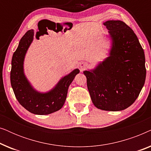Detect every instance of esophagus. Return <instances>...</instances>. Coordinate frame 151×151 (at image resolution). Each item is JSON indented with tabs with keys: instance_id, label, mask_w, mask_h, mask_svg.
<instances>
[{
	"instance_id": "esophagus-1",
	"label": "esophagus",
	"mask_w": 151,
	"mask_h": 151,
	"mask_svg": "<svg viewBox=\"0 0 151 151\" xmlns=\"http://www.w3.org/2000/svg\"><path fill=\"white\" fill-rule=\"evenodd\" d=\"M79 67L80 71H83L88 67V64L86 63V62H82V63H80Z\"/></svg>"
}]
</instances>
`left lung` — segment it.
Segmentation results:
<instances>
[{"label": "left lung", "mask_w": 151, "mask_h": 151, "mask_svg": "<svg viewBox=\"0 0 151 151\" xmlns=\"http://www.w3.org/2000/svg\"><path fill=\"white\" fill-rule=\"evenodd\" d=\"M104 25L111 40L109 55L83 73L95 106L122 111L133 104L144 86L145 55L137 36L125 22L107 20Z\"/></svg>", "instance_id": "8db88e82"}]
</instances>
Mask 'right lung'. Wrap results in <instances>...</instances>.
<instances>
[{"label": "right lung", "instance_id": "right-lung-1", "mask_svg": "<svg viewBox=\"0 0 151 151\" xmlns=\"http://www.w3.org/2000/svg\"><path fill=\"white\" fill-rule=\"evenodd\" d=\"M34 30L30 29L20 39L12 56L10 80L16 99L24 109L36 115H48L59 111L63 106L69 86L75 76L80 73V70H73L46 93L35 89L24 73V57L34 40Z\"/></svg>", "mask_w": 151, "mask_h": 151}]
</instances>
